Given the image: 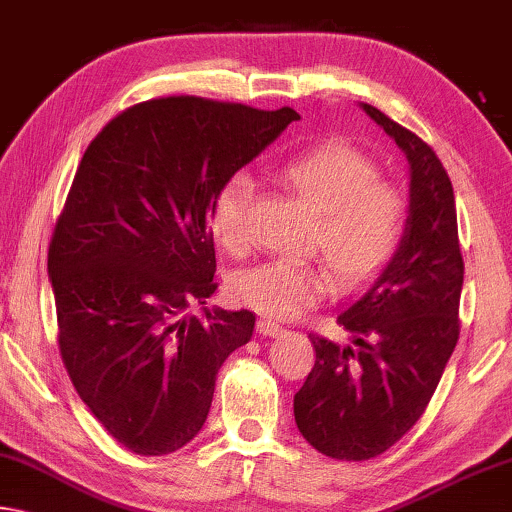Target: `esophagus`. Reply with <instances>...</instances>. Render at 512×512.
Segmentation results:
<instances>
[{
  "mask_svg": "<svg viewBox=\"0 0 512 512\" xmlns=\"http://www.w3.org/2000/svg\"><path fill=\"white\" fill-rule=\"evenodd\" d=\"M256 332L261 336H279L283 332V327L277 325V322L267 320V318H261L256 322Z\"/></svg>",
  "mask_w": 512,
  "mask_h": 512,
  "instance_id": "1",
  "label": "esophagus"
}]
</instances>
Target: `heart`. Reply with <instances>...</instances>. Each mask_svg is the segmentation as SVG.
Wrapping results in <instances>:
<instances>
[{
  "mask_svg": "<svg viewBox=\"0 0 512 512\" xmlns=\"http://www.w3.org/2000/svg\"><path fill=\"white\" fill-rule=\"evenodd\" d=\"M279 178L318 215L316 247L325 251L341 286L357 288L389 265L405 233L407 201L396 185L380 178L371 157L327 141L283 162ZM251 194L254 183L240 171L212 199L210 233L231 254L249 247ZM329 288L332 274L325 265L293 261H267L231 281L235 302L274 320L300 316Z\"/></svg>",
  "mask_w": 512,
  "mask_h": 512,
  "instance_id": "b5f03b06",
  "label": "heart"
}]
</instances>
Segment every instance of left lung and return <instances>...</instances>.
Masks as SVG:
<instances>
[{
  "instance_id": "1",
  "label": "left lung",
  "mask_w": 512,
  "mask_h": 512,
  "mask_svg": "<svg viewBox=\"0 0 512 512\" xmlns=\"http://www.w3.org/2000/svg\"><path fill=\"white\" fill-rule=\"evenodd\" d=\"M361 109L410 164L405 233L371 288L338 313L350 343L311 334L316 364L293 403L306 442L355 462L387 451L426 412L458 343L465 279L453 185L439 157L380 109Z\"/></svg>"
}]
</instances>
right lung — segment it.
Masks as SVG:
<instances>
[{
    "mask_svg": "<svg viewBox=\"0 0 512 512\" xmlns=\"http://www.w3.org/2000/svg\"><path fill=\"white\" fill-rule=\"evenodd\" d=\"M297 119L169 96L128 107L86 148L47 274L73 387L128 451L167 455L194 439L219 368L254 334L247 309H187L217 290L212 199Z\"/></svg>",
    "mask_w": 512,
    "mask_h": 512,
    "instance_id": "right-lung-1",
    "label": "right lung"
}]
</instances>
